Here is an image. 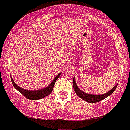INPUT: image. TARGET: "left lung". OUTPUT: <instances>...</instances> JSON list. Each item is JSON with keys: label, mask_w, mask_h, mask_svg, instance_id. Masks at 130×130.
Masks as SVG:
<instances>
[{"label": "left lung", "mask_w": 130, "mask_h": 130, "mask_svg": "<svg viewBox=\"0 0 130 130\" xmlns=\"http://www.w3.org/2000/svg\"><path fill=\"white\" fill-rule=\"evenodd\" d=\"M117 85L115 86L111 90L109 91L107 93H105V94H100V95H96V94H87V93H84L83 91L80 90L78 86H77L76 83H75V77H74V79H73V87H74V89L75 91V93H76L77 95L79 97H80V99H82L83 100H85V101L88 102L89 103H96L98 102H100L101 100H102L103 99H105L107 96H110L113 92L114 91V90L116 88Z\"/></svg>", "instance_id": "1"}]
</instances>
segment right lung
Returning a JSON list of instances; mask_svg holds the SVG:
<instances>
[{"mask_svg":"<svg viewBox=\"0 0 130 130\" xmlns=\"http://www.w3.org/2000/svg\"><path fill=\"white\" fill-rule=\"evenodd\" d=\"M61 73H60L55 79L53 80V81L51 82V84L48 86L44 88H42V89H40V90H36V91H29L26 90V89H23V88H20V86L17 85L16 83L14 82L13 79H12V77H11V81H12V84H13L14 87L20 93H21L25 97H26V99H30V100H39V99H42V98H44V97L48 96L50 93L52 92L53 89L54 85H55V83L56 82V80H57L58 78L60 77V75H61Z\"/></svg>","mask_w":130,"mask_h":130,"instance_id":"add662e5","label":"right lung"}]
</instances>
